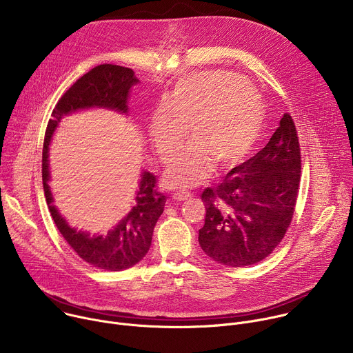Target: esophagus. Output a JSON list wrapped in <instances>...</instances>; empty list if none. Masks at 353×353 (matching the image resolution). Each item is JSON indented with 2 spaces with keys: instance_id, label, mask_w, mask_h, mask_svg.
Returning a JSON list of instances; mask_svg holds the SVG:
<instances>
[{
  "instance_id": "34e87169",
  "label": "esophagus",
  "mask_w": 353,
  "mask_h": 353,
  "mask_svg": "<svg viewBox=\"0 0 353 353\" xmlns=\"http://www.w3.org/2000/svg\"><path fill=\"white\" fill-rule=\"evenodd\" d=\"M190 196H191V194L187 192V191H177V192L172 194V198L176 199V201H184V199H187Z\"/></svg>"
}]
</instances>
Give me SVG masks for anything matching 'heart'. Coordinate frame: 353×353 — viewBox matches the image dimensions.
I'll use <instances>...</instances> for the list:
<instances>
[{"mask_svg": "<svg viewBox=\"0 0 353 353\" xmlns=\"http://www.w3.org/2000/svg\"><path fill=\"white\" fill-rule=\"evenodd\" d=\"M263 123L261 97L240 75L201 71L181 78L148 124L149 141L163 162L179 154L188 128L195 143L168 166L163 183L191 188L208 179L214 165L219 170L237 166L257 142Z\"/></svg>", "mask_w": 353, "mask_h": 353, "instance_id": "b5f03b06", "label": "heart"}]
</instances>
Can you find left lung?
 Masks as SVG:
<instances>
[{
	"label": "left lung",
	"mask_w": 353,
	"mask_h": 353,
	"mask_svg": "<svg viewBox=\"0 0 353 353\" xmlns=\"http://www.w3.org/2000/svg\"><path fill=\"white\" fill-rule=\"evenodd\" d=\"M300 169L299 139L286 113L261 150L201 194L207 214L198 241L204 253L228 267L268 257L292 221Z\"/></svg>",
	"instance_id": "left-lung-1"
}]
</instances>
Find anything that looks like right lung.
<instances>
[{
    "mask_svg": "<svg viewBox=\"0 0 353 353\" xmlns=\"http://www.w3.org/2000/svg\"><path fill=\"white\" fill-rule=\"evenodd\" d=\"M139 81L131 68L102 64L79 78L59 100L46 130L43 143V188L53 221L75 253L90 265L106 271H123L139 263L149 251L154 228L163 214L166 195L155 190V176L143 170L130 212L108 233L90 234L71 226L54 205L50 188L48 150L53 135L63 117L90 109H106L128 116V97Z\"/></svg>",
    "mask_w": 353,
    "mask_h": 353,
    "instance_id": "add662e5",
    "label": "right lung"
}]
</instances>
